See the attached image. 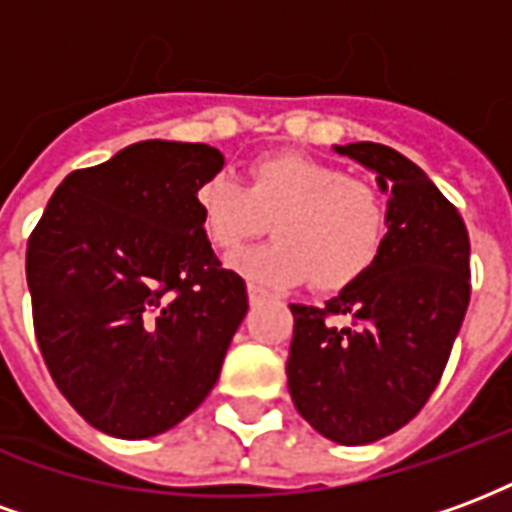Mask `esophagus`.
I'll use <instances>...</instances> for the list:
<instances>
[{
    "mask_svg": "<svg viewBox=\"0 0 512 512\" xmlns=\"http://www.w3.org/2000/svg\"><path fill=\"white\" fill-rule=\"evenodd\" d=\"M266 299H268V290L257 288V285H249V301H252V304H260V301H266Z\"/></svg>",
    "mask_w": 512,
    "mask_h": 512,
    "instance_id": "obj_1",
    "label": "esophagus"
}]
</instances>
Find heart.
<instances>
[{
  "label": "heart",
  "mask_w": 512,
  "mask_h": 512,
  "mask_svg": "<svg viewBox=\"0 0 512 512\" xmlns=\"http://www.w3.org/2000/svg\"><path fill=\"white\" fill-rule=\"evenodd\" d=\"M205 235L233 252L274 220L277 241L246 249L230 266L249 282L279 288L310 277L315 288L340 290L376 263L389 213L381 191L343 169L299 156L274 153L249 169V186L219 172L194 194Z\"/></svg>",
  "instance_id": "1"
}]
</instances>
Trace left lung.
<instances>
[{"label":"left lung","instance_id":"left-lung-1","mask_svg":"<svg viewBox=\"0 0 512 512\" xmlns=\"http://www.w3.org/2000/svg\"><path fill=\"white\" fill-rule=\"evenodd\" d=\"M386 194L384 246L323 307L290 304L293 406L329 441L359 447L428 403L469 307V233L433 180L376 142L334 145Z\"/></svg>","mask_w":512,"mask_h":512}]
</instances>
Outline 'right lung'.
Returning a JSON list of instances; mask_svg holds the SVG:
<instances>
[{"label":"right lung","instance_id":"add662e5","mask_svg":"<svg viewBox=\"0 0 512 512\" xmlns=\"http://www.w3.org/2000/svg\"><path fill=\"white\" fill-rule=\"evenodd\" d=\"M224 156L145 139L62 180L29 235L27 285L40 354L93 428L150 439L219 381L249 310L222 268L194 194Z\"/></svg>","mask_w":512,"mask_h":512}]
</instances>
